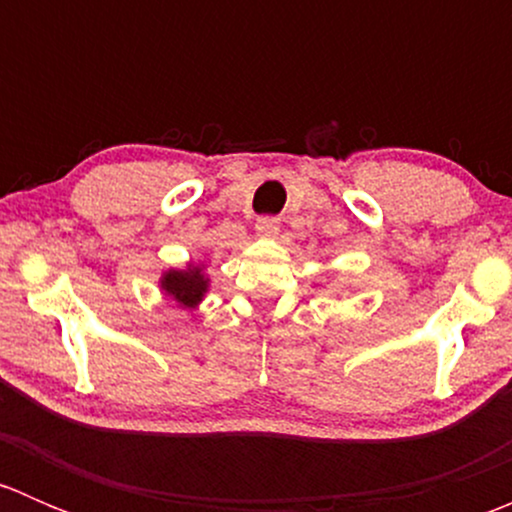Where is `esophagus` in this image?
I'll list each match as a JSON object with an SVG mask.
<instances>
[{"label": "esophagus", "instance_id": "obj_1", "mask_svg": "<svg viewBox=\"0 0 512 512\" xmlns=\"http://www.w3.org/2000/svg\"><path fill=\"white\" fill-rule=\"evenodd\" d=\"M257 235L260 237H277V232H280V220L277 218H260L255 225Z\"/></svg>", "mask_w": 512, "mask_h": 512}]
</instances>
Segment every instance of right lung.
Returning <instances> with one entry per match:
<instances>
[{
    "label": "right lung",
    "instance_id": "add662e5",
    "mask_svg": "<svg viewBox=\"0 0 512 512\" xmlns=\"http://www.w3.org/2000/svg\"><path fill=\"white\" fill-rule=\"evenodd\" d=\"M160 292L170 299V302L178 304L180 309H198L200 302L205 299L210 289V277L205 275L203 262L190 260L185 267H170L160 275L158 280Z\"/></svg>",
    "mask_w": 512,
    "mask_h": 512
}]
</instances>
